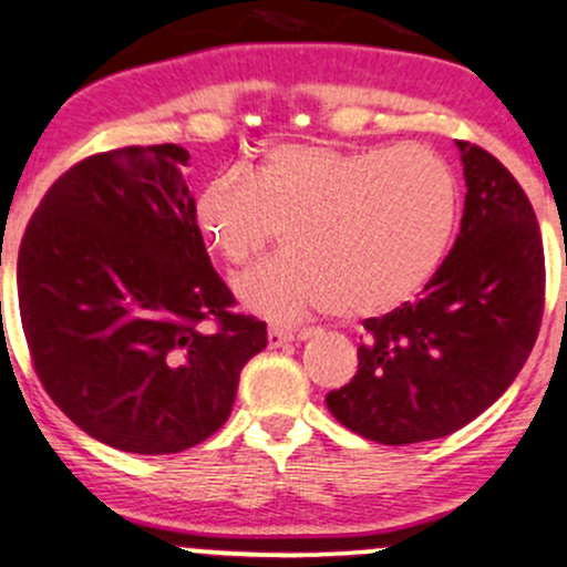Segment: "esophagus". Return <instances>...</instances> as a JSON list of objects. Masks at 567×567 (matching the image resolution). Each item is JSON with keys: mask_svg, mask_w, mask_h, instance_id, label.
Here are the masks:
<instances>
[{"mask_svg": "<svg viewBox=\"0 0 567 567\" xmlns=\"http://www.w3.org/2000/svg\"><path fill=\"white\" fill-rule=\"evenodd\" d=\"M266 338H269V347H271V349L288 347V343L296 341V336H292L290 330H279V328H271L269 333H266Z\"/></svg>", "mask_w": 567, "mask_h": 567, "instance_id": "34e87169", "label": "esophagus"}]
</instances>
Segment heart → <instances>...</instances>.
<instances>
[{
	"instance_id": "1",
	"label": "heart",
	"mask_w": 567,
	"mask_h": 567,
	"mask_svg": "<svg viewBox=\"0 0 567 567\" xmlns=\"http://www.w3.org/2000/svg\"><path fill=\"white\" fill-rule=\"evenodd\" d=\"M461 213L453 167L426 146L275 143L247 171L207 181L194 224L231 269L285 229L288 256L239 277V303L277 324L341 311L370 317L437 275Z\"/></svg>"
}]
</instances>
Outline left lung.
<instances>
[{
    "label": "left lung",
    "mask_w": 567,
    "mask_h": 567,
    "mask_svg": "<svg viewBox=\"0 0 567 567\" xmlns=\"http://www.w3.org/2000/svg\"><path fill=\"white\" fill-rule=\"evenodd\" d=\"M466 199L461 231L415 303L365 320L360 368L324 396L351 432L410 445L453 434L498 400L528 360L544 311V245L514 175L455 141Z\"/></svg>",
    "instance_id": "obj_1"
}]
</instances>
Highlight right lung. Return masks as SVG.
<instances>
[{"mask_svg":"<svg viewBox=\"0 0 567 567\" xmlns=\"http://www.w3.org/2000/svg\"><path fill=\"white\" fill-rule=\"evenodd\" d=\"M186 165L175 143L82 159L39 202L18 252L39 381L82 432L125 453H181L218 432L245 362L266 349V322L229 311Z\"/></svg>","mask_w":567,"mask_h":567,"instance_id":"add662e5","label":"right lung"}]
</instances>
